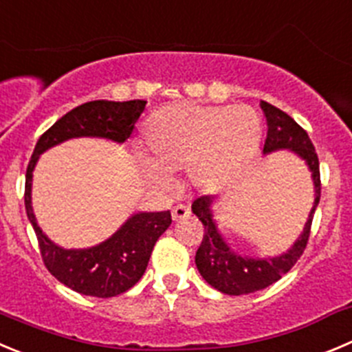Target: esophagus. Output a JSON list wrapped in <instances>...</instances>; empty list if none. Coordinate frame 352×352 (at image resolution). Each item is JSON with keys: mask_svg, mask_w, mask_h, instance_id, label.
Returning <instances> with one entry per match:
<instances>
[{"mask_svg": "<svg viewBox=\"0 0 352 352\" xmlns=\"http://www.w3.org/2000/svg\"><path fill=\"white\" fill-rule=\"evenodd\" d=\"M189 215H191V210L187 208L186 205H177L172 208L173 221H182V219H187Z\"/></svg>", "mask_w": 352, "mask_h": 352, "instance_id": "obj_1", "label": "esophagus"}]
</instances>
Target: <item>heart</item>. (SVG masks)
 I'll return each mask as SVG.
<instances>
[{"label": "heart", "mask_w": 352, "mask_h": 352, "mask_svg": "<svg viewBox=\"0 0 352 352\" xmlns=\"http://www.w3.org/2000/svg\"><path fill=\"white\" fill-rule=\"evenodd\" d=\"M261 131V120L248 106L172 104L147 120L149 157L142 160V170L151 182L166 187L170 173L187 168L192 186L217 189L250 160Z\"/></svg>", "instance_id": "1"}]
</instances>
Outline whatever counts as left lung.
<instances>
[{
	"instance_id": "1",
	"label": "left lung",
	"mask_w": 352,
	"mask_h": 352,
	"mask_svg": "<svg viewBox=\"0 0 352 352\" xmlns=\"http://www.w3.org/2000/svg\"><path fill=\"white\" fill-rule=\"evenodd\" d=\"M261 109L264 111L265 121H267V137H265L262 153L271 154L276 151L287 149L304 160L311 177H313L314 203L304 226V231L287 252L276 255V257L254 258L232 250L231 245L221 234L212 212L213 196H201V198L195 199L191 206L192 213L205 226L203 241L196 252V267L206 283L228 295H246L264 290L269 285L281 280V276L287 274L294 267L295 262L300 258L305 250L311 224H313V215L316 212L321 196L320 161H318V154L309 135L305 133L300 124L295 123L287 113L278 107L262 100Z\"/></svg>"
}]
</instances>
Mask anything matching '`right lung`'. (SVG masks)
<instances>
[{
    "label": "right lung",
    "instance_id": "right-lung-1",
    "mask_svg": "<svg viewBox=\"0 0 352 352\" xmlns=\"http://www.w3.org/2000/svg\"><path fill=\"white\" fill-rule=\"evenodd\" d=\"M146 104V100H91L81 104L55 121L39 137L29 161L25 173V212L38 236L43 262L60 283L81 295L109 298L130 290L146 272L157 238L172 224L170 210L133 213L106 241L90 248L67 250L55 245L38 226L31 199L32 172L45 151L69 139L97 137L123 144L135 130Z\"/></svg>",
    "mask_w": 352,
    "mask_h": 352
}]
</instances>
